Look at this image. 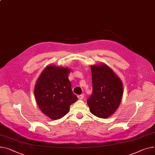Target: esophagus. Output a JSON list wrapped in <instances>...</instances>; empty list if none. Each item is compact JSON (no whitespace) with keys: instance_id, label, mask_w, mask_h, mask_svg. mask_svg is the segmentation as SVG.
Listing matches in <instances>:
<instances>
[{"instance_id":"1","label":"esophagus","mask_w":155,"mask_h":155,"mask_svg":"<svg viewBox=\"0 0 155 155\" xmlns=\"http://www.w3.org/2000/svg\"><path fill=\"white\" fill-rule=\"evenodd\" d=\"M77 97H78V98L80 100H82V99H84V94L78 95Z\"/></svg>"}]
</instances>
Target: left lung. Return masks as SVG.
<instances>
[{"label": "left lung", "mask_w": 155, "mask_h": 155, "mask_svg": "<svg viewBox=\"0 0 155 155\" xmlns=\"http://www.w3.org/2000/svg\"><path fill=\"white\" fill-rule=\"evenodd\" d=\"M91 71L93 88L87 104L93 115L107 118L119 107L123 95L122 82L105 64L93 65Z\"/></svg>", "instance_id": "obj_1"}]
</instances>
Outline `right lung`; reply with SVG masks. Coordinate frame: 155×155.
<instances>
[{
	"mask_svg": "<svg viewBox=\"0 0 155 155\" xmlns=\"http://www.w3.org/2000/svg\"><path fill=\"white\" fill-rule=\"evenodd\" d=\"M68 68L47 66L41 73L35 87L37 104L45 115L52 120L62 118L78 98L71 90Z\"/></svg>",
	"mask_w": 155,
	"mask_h": 155,
	"instance_id": "obj_1",
	"label": "right lung"
}]
</instances>
